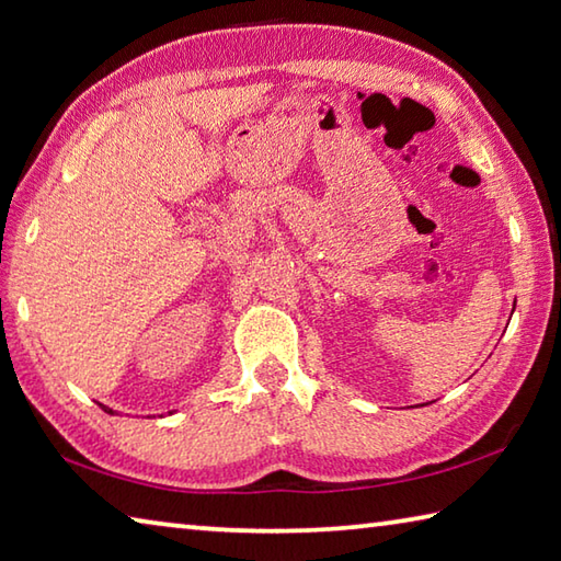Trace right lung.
Segmentation results:
<instances>
[{
  "label": "right lung",
  "mask_w": 561,
  "mask_h": 561,
  "mask_svg": "<svg viewBox=\"0 0 561 561\" xmlns=\"http://www.w3.org/2000/svg\"><path fill=\"white\" fill-rule=\"evenodd\" d=\"M102 408H104V405H102ZM104 410H107V412H112V410H110V408H104Z\"/></svg>",
  "instance_id": "right-lung-1"
}]
</instances>
